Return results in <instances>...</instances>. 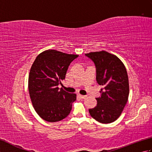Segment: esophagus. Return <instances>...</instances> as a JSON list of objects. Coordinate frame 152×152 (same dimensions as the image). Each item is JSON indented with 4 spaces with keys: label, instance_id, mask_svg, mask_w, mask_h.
<instances>
[{
    "label": "esophagus",
    "instance_id": "34e87169",
    "mask_svg": "<svg viewBox=\"0 0 152 152\" xmlns=\"http://www.w3.org/2000/svg\"><path fill=\"white\" fill-rule=\"evenodd\" d=\"M78 96H80V98H81V99H85V98H86L87 97V96L86 95H78Z\"/></svg>",
    "mask_w": 152,
    "mask_h": 152
}]
</instances>
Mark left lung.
<instances>
[{"label":"left lung","instance_id":"obj_1","mask_svg":"<svg viewBox=\"0 0 152 152\" xmlns=\"http://www.w3.org/2000/svg\"><path fill=\"white\" fill-rule=\"evenodd\" d=\"M96 67V82L102 88L97 104L89 112L93 118L102 124L115 121L127 104L129 86L125 66L114 55L101 51L86 53Z\"/></svg>","mask_w":152,"mask_h":152}]
</instances>
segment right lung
<instances>
[{"label": "right lung", "mask_w": 152, "mask_h": 152, "mask_svg": "<svg viewBox=\"0 0 152 152\" xmlns=\"http://www.w3.org/2000/svg\"><path fill=\"white\" fill-rule=\"evenodd\" d=\"M78 57L48 50L38 55L32 64L28 91L35 111L44 120L59 121L70 114L76 95L59 89L58 86L65 78L71 62Z\"/></svg>", "instance_id": "add662e5"}]
</instances>
